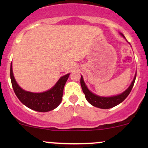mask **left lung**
<instances>
[{"instance_id": "8db88e82", "label": "left lung", "mask_w": 148, "mask_h": 148, "mask_svg": "<svg viewBox=\"0 0 148 148\" xmlns=\"http://www.w3.org/2000/svg\"><path fill=\"white\" fill-rule=\"evenodd\" d=\"M121 35L124 37L123 34H121ZM136 77V74L135 76H134V79L132 84H131L130 87L127 88L124 92L119 95L111 97H103L97 96L96 95L93 94L92 92H91L88 89L86 84H85L82 76H81V88H82L83 92H84L85 95V97H86V99H87L88 102L95 107L106 109V108H111L112 107L117 106V105H118L119 103H120L122 101H123L124 100L126 99L127 97L129 95L131 90H132V88H133L134 82H135Z\"/></svg>"}]
</instances>
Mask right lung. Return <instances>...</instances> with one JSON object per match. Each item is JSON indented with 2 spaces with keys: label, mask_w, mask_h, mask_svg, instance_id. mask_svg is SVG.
Instances as JSON below:
<instances>
[{
  "label": "right lung",
  "mask_w": 148,
  "mask_h": 148,
  "mask_svg": "<svg viewBox=\"0 0 148 148\" xmlns=\"http://www.w3.org/2000/svg\"><path fill=\"white\" fill-rule=\"evenodd\" d=\"M69 74L60 78L57 84L49 90L42 93H33L22 90L15 81L10 66V79L15 95L22 103L30 109L39 112H47L55 109L60 104L63 95L64 86Z\"/></svg>",
  "instance_id": "add662e5"
}]
</instances>
